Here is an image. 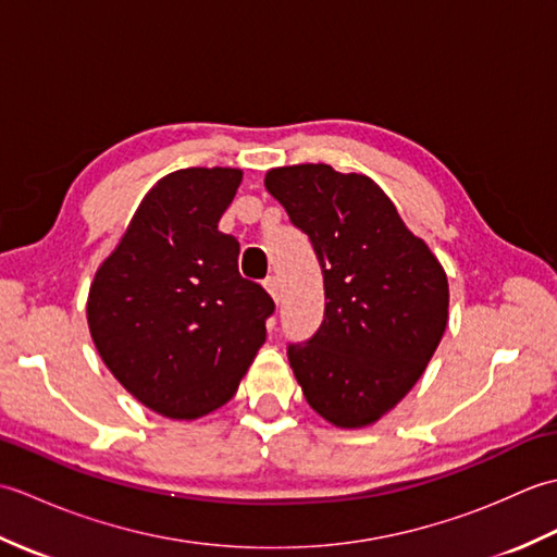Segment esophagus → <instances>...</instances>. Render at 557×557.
I'll return each mask as SVG.
<instances>
[{
    "label": "esophagus",
    "mask_w": 557,
    "mask_h": 557,
    "mask_svg": "<svg viewBox=\"0 0 557 557\" xmlns=\"http://www.w3.org/2000/svg\"><path fill=\"white\" fill-rule=\"evenodd\" d=\"M263 285H265L270 297L275 299V301H280V280H277V275H268Z\"/></svg>",
    "instance_id": "esophagus-1"
}]
</instances>
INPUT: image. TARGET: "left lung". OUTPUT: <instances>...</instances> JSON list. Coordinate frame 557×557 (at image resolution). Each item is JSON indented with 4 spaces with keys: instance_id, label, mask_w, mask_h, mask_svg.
<instances>
[{
    "instance_id": "1",
    "label": "left lung",
    "mask_w": 557,
    "mask_h": 557,
    "mask_svg": "<svg viewBox=\"0 0 557 557\" xmlns=\"http://www.w3.org/2000/svg\"><path fill=\"white\" fill-rule=\"evenodd\" d=\"M265 188L323 270V323L287 345L289 366L323 419L361 429L409 393L441 345L445 270L369 176L294 164L270 170Z\"/></svg>"
}]
</instances>
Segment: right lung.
Returning <instances> with one entry per match:
<instances>
[{"mask_svg":"<svg viewBox=\"0 0 557 557\" xmlns=\"http://www.w3.org/2000/svg\"><path fill=\"white\" fill-rule=\"evenodd\" d=\"M239 184L232 168L162 176L90 285L102 361L162 417L198 419L230 401L265 342L275 301L239 275V242L218 230Z\"/></svg>","mask_w":557,"mask_h":557,"instance_id":"obj_1","label":"right lung"}]
</instances>
